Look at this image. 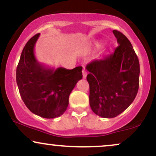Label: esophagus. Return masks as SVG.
Listing matches in <instances>:
<instances>
[{
	"label": "esophagus",
	"mask_w": 156,
	"mask_h": 156,
	"mask_svg": "<svg viewBox=\"0 0 156 156\" xmlns=\"http://www.w3.org/2000/svg\"><path fill=\"white\" fill-rule=\"evenodd\" d=\"M82 74H83V78H87V70H86L85 69H83V70H82Z\"/></svg>",
	"instance_id": "obj_1"
}]
</instances>
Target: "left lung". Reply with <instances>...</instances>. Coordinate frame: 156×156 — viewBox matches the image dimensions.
Returning a JSON list of instances; mask_svg holds the SVG:
<instances>
[{"instance_id":"left-lung-1","label":"left lung","mask_w":156,"mask_h":156,"mask_svg":"<svg viewBox=\"0 0 156 156\" xmlns=\"http://www.w3.org/2000/svg\"><path fill=\"white\" fill-rule=\"evenodd\" d=\"M119 46L114 53L89 63V105L94 114L113 118L133 103L139 85V62L133 46L121 32L113 31Z\"/></svg>"}]
</instances>
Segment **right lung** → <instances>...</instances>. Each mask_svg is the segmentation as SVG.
Segmentation results:
<instances>
[{
    "mask_svg": "<svg viewBox=\"0 0 156 156\" xmlns=\"http://www.w3.org/2000/svg\"><path fill=\"white\" fill-rule=\"evenodd\" d=\"M40 34L31 37L21 53L16 80L21 98L32 113L47 119L67 110L69 96L82 78V67L73 69L47 67L36 58L34 48Z\"/></svg>",
    "mask_w": 156,
    "mask_h": 156,
    "instance_id": "obj_1",
    "label": "right lung"
}]
</instances>
